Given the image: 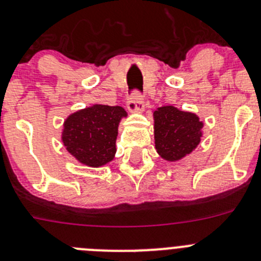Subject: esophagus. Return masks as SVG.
<instances>
[{
    "label": "esophagus",
    "instance_id": "34e87169",
    "mask_svg": "<svg viewBox=\"0 0 261 261\" xmlns=\"http://www.w3.org/2000/svg\"><path fill=\"white\" fill-rule=\"evenodd\" d=\"M145 106H143L142 98L138 92H135L132 94V99L128 101V110L130 112H142Z\"/></svg>",
    "mask_w": 261,
    "mask_h": 261
}]
</instances>
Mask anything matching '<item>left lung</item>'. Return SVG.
<instances>
[{
    "instance_id": "left-lung-1",
    "label": "left lung",
    "mask_w": 261,
    "mask_h": 261,
    "mask_svg": "<svg viewBox=\"0 0 261 261\" xmlns=\"http://www.w3.org/2000/svg\"><path fill=\"white\" fill-rule=\"evenodd\" d=\"M203 121L193 112L174 106L154 111V138L158 154L168 162H177L199 145Z\"/></svg>"
}]
</instances>
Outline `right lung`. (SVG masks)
Instances as JSON below:
<instances>
[{"mask_svg": "<svg viewBox=\"0 0 261 261\" xmlns=\"http://www.w3.org/2000/svg\"><path fill=\"white\" fill-rule=\"evenodd\" d=\"M126 115L123 107L107 105L79 110L64 120L62 142L84 166H105L114 159L119 123Z\"/></svg>", "mask_w": 261, "mask_h": 261, "instance_id": "obj_1", "label": "right lung"}]
</instances>
